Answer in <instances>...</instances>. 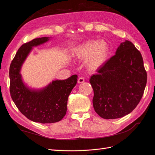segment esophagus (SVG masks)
<instances>
[{"label": "esophagus", "mask_w": 155, "mask_h": 155, "mask_svg": "<svg viewBox=\"0 0 155 155\" xmlns=\"http://www.w3.org/2000/svg\"><path fill=\"white\" fill-rule=\"evenodd\" d=\"M85 81V78H83V77H79L78 79V83H82Z\"/></svg>", "instance_id": "1"}]
</instances>
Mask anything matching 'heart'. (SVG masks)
I'll use <instances>...</instances> for the list:
<instances>
[{
  "mask_svg": "<svg viewBox=\"0 0 155 155\" xmlns=\"http://www.w3.org/2000/svg\"><path fill=\"white\" fill-rule=\"evenodd\" d=\"M109 46L104 41H88L75 48L74 54L79 59H87V66L96 70L106 61L109 55Z\"/></svg>",
  "mask_w": 155,
  "mask_h": 155,
  "instance_id": "heart-1",
  "label": "heart"
}]
</instances>
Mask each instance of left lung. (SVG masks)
<instances>
[{
  "mask_svg": "<svg viewBox=\"0 0 155 155\" xmlns=\"http://www.w3.org/2000/svg\"><path fill=\"white\" fill-rule=\"evenodd\" d=\"M91 76L93 107L104 119L129 114L138 105L147 83V72L140 51L129 41L121 43L116 54Z\"/></svg>",
  "mask_w": 155,
  "mask_h": 155,
  "instance_id": "obj_1",
  "label": "left lung"
}]
</instances>
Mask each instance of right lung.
Wrapping results in <instances>:
<instances>
[{"label":"right lung","mask_w":155,"mask_h":155,"mask_svg":"<svg viewBox=\"0 0 155 155\" xmlns=\"http://www.w3.org/2000/svg\"><path fill=\"white\" fill-rule=\"evenodd\" d=\"M48 37H41L24 43L18 48L10 67V92L21 113L35 122L51 124L61 120L66 114L68 97L78 81L77 75L64 80H56L39 91L28 88L22 81L20 70L33 46L43 44Z\"/></svg>","instance_id":"obj_1"}]
</instances>
